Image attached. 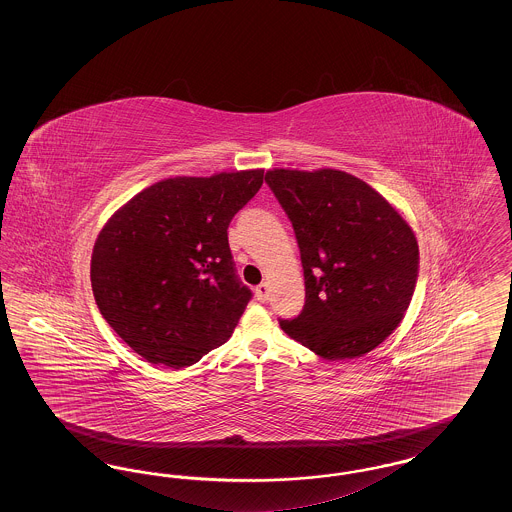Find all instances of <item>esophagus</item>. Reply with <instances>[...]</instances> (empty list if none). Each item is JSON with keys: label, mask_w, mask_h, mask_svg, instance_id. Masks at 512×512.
<instances>
[{"label": "esophagus", "mask_w": 512, "mask_h": 512, "mask_svg": "<svg viewBox=\"0 0 512 512\" xmlns=\"http://www.w3.org/2000/svg\"><path fill=\"white\" fill-rule=\"evenodd\" d=\"M268 293H270V288H268L267 282H263V284H259V286L255 288V297H257L261 303H267Z\"/></svg>", "instance_id": "1"}]
</instances>
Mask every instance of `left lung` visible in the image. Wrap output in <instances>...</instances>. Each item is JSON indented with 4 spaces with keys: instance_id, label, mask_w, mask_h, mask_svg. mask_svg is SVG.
I'll list each match as a JSON object with an SVG mask.
<instances>
[{
    "instance_id": "left-lung-1",
    "label": "left lung",
    "mask_w": 512,
    "mask_h": 512,
    "mask_svg": "<svg viewBox=\"0 0 512 512\" xmlns=\"http://www.w3.org/2000/svg\"><path fill=\"white\" fill-rule=\"evenodd\" d=\"M265 182L292 220L305 305L282 330L322 359L361 357L403 320L418 278V244L390 203L353 174L274 169Z\"/></svg>"
}]
</instances>
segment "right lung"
I'll use <instances>...</instances> for the list:
<instances>
[{
  "instance_id": "add662e5",
  "label": "right lung",
  "mask_w": 512,
  "mask_h": 512,
  "mask_svg": "<svg viewBox=\"0 0 512 512\" xmlns=\"http://www.w3.org/2000/svg\"><path fill=\"white\" fill-rule=\"evenodd\" d=\"M261 186L263 171L161 180L99 232L90 268L99 313L149 363L194 365L232 336L251 290L228 226Z\"/></svg>"
}]
</instances>
